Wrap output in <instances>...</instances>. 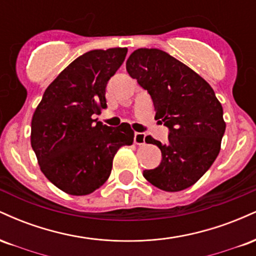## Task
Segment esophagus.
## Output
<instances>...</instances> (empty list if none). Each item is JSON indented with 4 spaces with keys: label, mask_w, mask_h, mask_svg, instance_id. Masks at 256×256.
Returning a JSON list of instances; mask_svg holds the SVG:
<instances>
[{
    "label": "esophagus",
    "mask_w": 256,
    "mask_h": 256,
    "mask_svg": "<svg viewBox=\"0 0 256 256\" xmlns=\"http://www.w3.org/2000/svg\"><path fill=\"white\" fill-rule=\"evenodd\" d=\"M134 144L137 146H143L146 143V134H142V132H136V134H134Z\"/></svg>",
    "instance_id": "34e87169"
}]
</instances>
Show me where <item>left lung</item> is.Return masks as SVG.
<instances>
[{
  "label": "left lung",
  "mask_w": 256,
  "mask_h": 256,
  "mask_svg": "<svg viewBox=\"0 0 256 256\" xmlns=\"http://www.w3.org/2000/svg\"><path fill=\"white\" fill-rule=\"evenodd\" d=\"M126 70L152 96L158 119L168 128V142L152 136L162 160L143 176L170 192L192 186L208 171L220 152L226 124L222 104L210 84L186 64L160 49L140 48L126 61Z\"/></svg>",
  "instance_id": "8db88e82"
}]
</instances>
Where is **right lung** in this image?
<instances>
[{
  "label": "right lung",
  "mask_w": 256,
  "mask_h": 256,
  "mask_svg": "<svg viewBox=\"0 0 256 256\" xmlns=\"http://www.w3.org/2000/svg\"><path fill=\"white\" fill-rule=\"evenodd\" d=\"M126 54L128 48H110L77 58L46 88L32 116L31 146L40 171L70 195H89L102 186L114 155L134 142L126 122L110 128L94 119L107 107L106 86Z\"/></svg>",
  "instance_id": "right-lung-1"
}]
</instances>
